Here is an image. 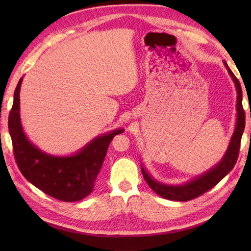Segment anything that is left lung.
<instances>
[{
    "label": "left lung",
    "mask_w": 251,
    "mask_h": 251,
    "mask_svg": "<svg viewBox=\"0 0 251 251\" xmlns=\"http://www.w3.org/2000/svg\"><path fill=\"white\" fill-rule=\"evenodd\" d=\"M225 66L226 67L228 73L235 83L236 92H237V103H236V110H237V119H236V126L234 134L231 138L230 145H228L227 150L222 157L219 164H217L215 167H212L210 170H208L204 175L199 176V177L193 179L190 182H186L184 184L180 185H168L158 182V181L154 180L150 175L147 173V170L141 166V172L143 175V178L147 181L149 186L159 196L164 197L166 200L176 201H186L196 199L200 195L204 194L205 192L209 191L214 188L220 181L226 177V176L231 172L234 165L236 164L239 148H241V140L245 128V111L243 109V93L242 87L239 84L238 79L234 75L231 69L228 68L226 62L225 61Z\"/></svg>",
    "instance_id": "8db88e82"
}]
</instances>
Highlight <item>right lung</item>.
I'll use <instances>...</instances> for the list:
<instances>
[{
  "label": "right lung",
  "mask_w": 251,
  "mask_h": 251,
  "mask_svg": "<svg viewBox=\"0 0 251 251\" xmlns=\"http://www.w3.org/2000/svg\"><path fill=\"white\" fill-rule=\"evenodd\" d=\"M23 77L16 86L8 116L14 156L24 177L44 193L62 201H77L93 192L96 178L104 161L111 140L122 134L115 129L95 138L71 156H52L34 147L25 135L19 115V92Z\"/></svg>",
  "instance_id": "right-lung-1"
}]
</instances>
